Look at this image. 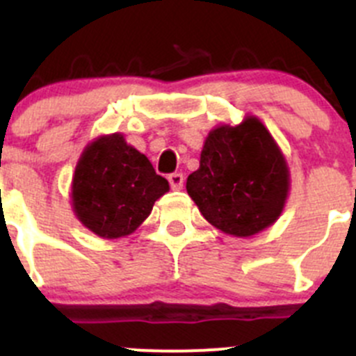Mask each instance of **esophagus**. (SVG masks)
Instances as JSON below:
<instances>
[{"label":"esophagus","instance_id":"obj_1","mask_svg":"<svg viewBox=\"0 0 356 356\" xmlns=\"http://www.w3.org/2000/svg\"><path fill=\"white\" fill-rule=\"evenodd\" d=\"M168 182H170V188L174 189V191H179V189H182V186H184V177H182V174H179V172H174V174L168 175Z\"/></svg>","mask_w":356,"mask_h":356}]
</instances>
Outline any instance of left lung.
<instances>
[{"instance_id": "left-lung-1", "label": "left lung", "mask_w": 356, "mask_h": 356, "mask_svg": "<svg viewBox=\"0 0 356 356\" xmlns=\"http://www.w3.org/2000/svg\"><path fill=\"white\" fill-rule=\"evenodd\" d=\"M201 215L225 234L250 238L274 224L289 193L277 143L257 117L218 125L204 139L200 168L186 182Z\"/></svg>"}]
</instances>
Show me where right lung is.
<instances>
[{"label":"right lung","mask_w":356,"mask_h":356,"mask_svg":"<svg viewBox=\"0 0 356 356\" xmlns=\"http://www.w3.org/2000/svg\"><path fill=\"white\" fill-rule=\"evenodd\" d=\"M168 191L152 161L115 132L86 146L72 181V207L84 227L99 238L134 232Z\"/></svg>","instance_id":"1"}]
</instances>
